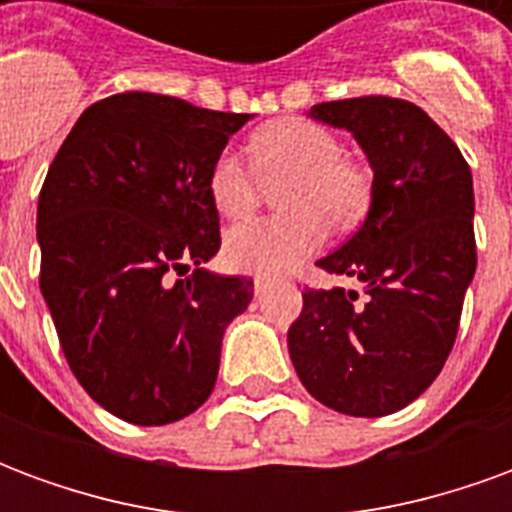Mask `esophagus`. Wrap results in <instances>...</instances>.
Segmentation results:
<instances>
[{
	"label": "esophagus",
	"instance_id": "34e87169",
	"mask_svg": "<svg viewBox=\"0 0 512 512\" xmlns=\"http://www.w3.org/2000/svg\"><path fill=\"white\" fill-rule=\"evenodd\" d=\"M271 288V279L268 277H255V293L260 296V293H266V290Z\"/></svg>",
	"mask_w": 512,
	"mask_h": 512
}]
</instances>
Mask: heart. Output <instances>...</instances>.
<instances>
[{
    "instance_id": "b5f03b06",
    "label": "heart",
    "mask_w": 512,
    "mask_h": 512,
    "mask_svg": "<svg viewBox=\"0 0 512 512\" xmlns=\"http://www.w3.org/2000/svg\"><path fill=\"white\" fill-rule=\"evenodd\" d=\"M255 176L244 158L222 150L208 172V197L224 219H241L260 200L263 183H277V216L252 219L224 235L227 263L246 274H285L315 255L334 227L359 222L370 202L362 169L343 158L329 128L310 120H277L249 139Z\"/></svg>"
}]
</instances>
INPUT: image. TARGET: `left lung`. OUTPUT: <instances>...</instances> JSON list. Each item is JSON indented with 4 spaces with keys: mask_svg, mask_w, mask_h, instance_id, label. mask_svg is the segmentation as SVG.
<instances>
[{
    "mask_svg": "<svg viewBox=\"0 0 512 512\" xmlns=\"http://www.w3.org/2000/svg\"><path fill=\"white\" fill-rule=\"evenodd\" d=\"M351 131L373 167L365 224L318 266L362 282L307 290L288 351L315 400L348 417H386L417 400L458 334L477 268L472 169L419 106L365 95L310 109Z\"/></svg>",
    "mask_w": 512,
    "mask_h": 512,
    "instance_id": "left-lung-1",
    "label": "left lung"
}]
</instances>
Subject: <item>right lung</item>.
I'll use <instances>...</instances> for the list:
<instances>
[{"label": "right lung", "instance_id": "obj_1", "mask_svg": "<svg viewBox=\"0 0 512 512\" xmlns=\"http://www.w3.org/2000/svg\"><path fill=\"white\" fill-rule=\"evenodd\" d=\"M249 117L112 95L84 109L43 180L40 293L73 376L126 422L197 411L224 329L252 301V279L202 266L222 246L208 172Z\"/></svg>", "mask_w": 512, "mask_h": 512}]
</instances>
